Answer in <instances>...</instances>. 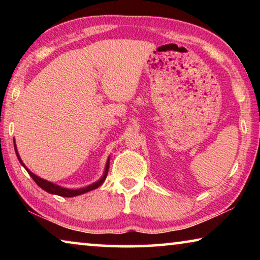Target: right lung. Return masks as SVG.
<instances>
[{
    "instance_id": "right-lung-1",
    "label": "right lung",
    "mask_w": 260,
    "mask_h": 260,
    "mask_svg": "<svg viewBox=\"0 0 260 260\" xmlns=\"http://www.w3.org/2000/svg\"><path fill=\"white\" fill-rule=\"evenodd\" d=\"M15 143V142H14ZM15 150H16V155L17 157H18V160L20 161V164L23 165L25 167V170L27 171L28 174L30 175V178H32L35 183L38 184L39 187L42 188L43 190H46L47 192L49 193H54V195H58V196H63V197H73V196H78V195H81V193H85L87 191H90L93 190V189H96L98 187H100L101 184H102L104 182V180L107 179V175H108V171H109V159H108V162H107V166H105V172H104V175L102 178H101L98 182H95L93 184H89L88 187H85V188H80V189H68V188H63V187H59L57 186V184L55 183H51L49 181H47V180H43L41 178L37 177V175L33 174L30 171L27 169L24 165V162L21 161L20 157L18 155V151H17V148H16V144H15Z\"/></svg>"
}]
</instances>
